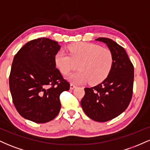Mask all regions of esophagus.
<instances>
[{
	"instance_id": "34e87169",
	"label": "esophagus",
	"mask_w": 150,
	"mask_h": 150,
	"mask_svg": "<svg viewBox=\"0 0 150 150\" xmlns=\"http://www.w3.org/2000/svg\"><path fill=\"white\" fill-rule=\"evenodd\" d=\"M77 87V85H75V84H73V83H71L70 84V89H75V87Z\"/></svg>"
}]
</instances>
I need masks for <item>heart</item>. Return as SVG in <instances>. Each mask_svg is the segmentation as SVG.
Returning <instances> with one entry per match:
<instances>
[{
  "label": "heart",
  "mask_w": 150,
  "mask_h": 150,
  "mask_svg": "<svg viewBox=\"0 0 150 150\" xmlns=\"http://www.w3.org/2000/svg\"><path fill=\"white\" fill-rule=\"evenodd\" d=\"M69 55L60 51L55 56V63L61 73L67 75L78 67V71L67 77L76 84L89 81L90 85L103 82L113 68V54L108 48L97 44L79 42L68 47Z\"/></svg>",
  "instance_id": "obj_1"
}]
</instances>
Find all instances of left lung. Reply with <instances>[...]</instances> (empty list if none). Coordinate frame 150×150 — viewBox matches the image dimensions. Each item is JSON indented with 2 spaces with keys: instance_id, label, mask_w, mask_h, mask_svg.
I'll return each instance as SVG.
<instances>
[{
  "instance_id": "1",
  "label": "left lung",
  "mask_w": 150,
  "mask_h": 150,
  "mask_svg": "<svg viewBox=\"0 0 150 150\" xmlns=\"http://www.w3.org/2000/svg\"><path fill=\"white\" fill-rule=\"evenodd\" d=\"M113 54V68L99 85L85 88L81 106L87 116L98 122L116 118L128 108L132 96L134 67L125 50L112 39L100 37Z\"/></svg>"
}]
</instances>
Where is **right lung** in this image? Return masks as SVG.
I'll return each instance as SVG.
<instances>
[{
	"label": "right lung",
	"mask_w": 150,
	"mask_h": 150,
	"mask_svg": "<svg viewBox=\"0 0 150 150\" xmlns=\"http://www.w3.org/2000/svg\"><path fill=\"white\" fill-rule=\"evenodd\" d=\"M61 49L56 41L39 38L25 44L15 54L9 77L10 90L17 111L37 123L51 121L61 109L60 95L70 89L56 67Z\"/></svg>",
	"instance_id": "right-lung-1"
}]
</instances>
